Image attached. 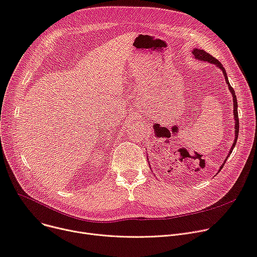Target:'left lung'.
Returning <instances> with one entry per match:
<instances>
[{
    "label": "left lung",
    "instance_id": "8db88e82",
    "mask_svg": "<svg viewBox=\"0 0 257 257\" xmlns=\"http://www.w3.org/2000/svg\"><path fill=\"white\" fill-rule=\"evenodd\" d=\"M192 54H193V56H194V58H195V59L200 60V61H207V62H209V63H211V64L216 65L218 68H220V69L222 70V72H223V75H224L225 81H226V83L228 84V89H229V91H230V93H231V95H232V100H233V116H234V123H235V126H234V133H235V135H234V136H235V138H234L233 145H232L231 149L229 150L228 155L226 156V159L224 160L223 164H222V165L220 166V168H219V172H220V170L222 169V167H223L224 163L226 162L227 158L229 157V155L231 154V152H232L233 148L235 147L236 140H237V134H238V114H237V102H236V96H235V93H234L233 88H232L231 85L229 84L228 77H227V74H226V71H225V69H224V67L222 66V64H221L217 59H215L214 57H212L210 54L206 53V51H204L203 49H199V48H195V49H193V50H192Z\"/></svg>",
    "mask_w": 257,
    "mask_h": 257
}]
</instances>
